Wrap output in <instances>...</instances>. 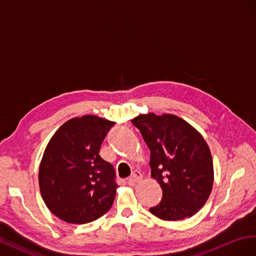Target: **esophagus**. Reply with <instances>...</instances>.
Listing matches in <instances>:
<instances>
[{"label":"esophagus","instance_id":"1","mask_svg":"<svg viewBox=\"0 0 256 256\" xmlns=\"http://www.w3.org/2000/svg\"><path fill=\"white\" fill-rule=\"evenodd\" d=\"M142 179V172H138V170H135L132 174H130V181H132V182H138V181H140Z\"/></svg>","mask_w":256,"mask_h":256}]
</instances>
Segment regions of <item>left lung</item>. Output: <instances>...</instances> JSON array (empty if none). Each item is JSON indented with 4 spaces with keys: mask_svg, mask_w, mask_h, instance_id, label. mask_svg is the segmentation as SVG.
I'll return each mask as SVG.
<instances>
[{
    "mask_svg": "<svg viewBox=\"0 0 256 256\" xmlns=\"http://www.w3.org/2000/svg\"><path fill=\"white\" fill-rule=\"evenodd\" d=\"M150 150L151 177L163 191L150 212L164 221L194 216L214 186L211 152L202 134L178 116L142 114L132 120Z\"/></svg>",
    "mask_w": 256,
    "mask_h": 256,
    "instance_id": "left-lung-1",
    "label": "left lung"
}]
</instances>
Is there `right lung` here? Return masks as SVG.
<instances>
[{
	"label": "right lung",
	"mask_w": 256,
	"mask_h": 256,
	"mask_svg": "<svg viewBox=\"0 0 256 256\" xmlns=\"http://www.w3.org/2000/svg\"><path fill=\"white\" fill-rule=\"evenodd\" d=\"M116 124L94 114L76 116L56 130L40 160L38 184L47 208L62 221L86 224L112 206L118 186L100 144Z\"/></svg>",
	"instance_id": "obj_1"
}]
</instances>
